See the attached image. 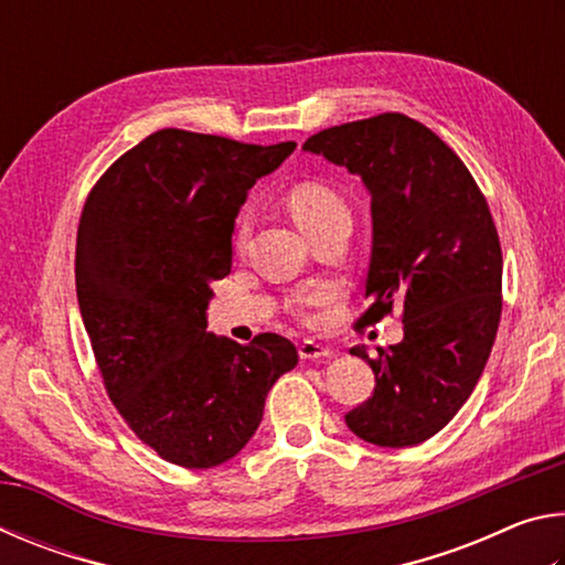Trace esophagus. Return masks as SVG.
Listing matches in <instances>:
<instances>
[{"label":"esophagus","mask_w":565,"mask_h":565,"mask_svg":"<svg viewBox=\"0 0 565 565\" xmlns=\"http://www.w3.org/2000/svg\"><path fill=\"white\" fill-rule=\"evenodd\" d=\"M299 356H301L303 361L331 359V351H329V347H323V343H319V341L306 339V341H301V347H299Z\"/></svg>","instance_id":"1"}]
</instances>
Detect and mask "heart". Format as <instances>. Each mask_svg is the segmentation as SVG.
I'll use <instances>...</instances> for the list:
<instances>
[{
    "instance_id": "heart-1",
    "label": "heart",
    "mask_w": 565,
    "mask_h": 565,
    "mask_svg": "<svg viewBox=\"0 0 565 565\" xmlns=\"http://www.w3.org/2000/svg\"><path fill=\"white\" fill-rule=\"evenodd\" d=\"M289 209L296 222L303 228L306 234H311L313 228L319 224L327 222L329 216L339 214V212H347V204L341 202V196L337 191L319 184V181H303V184H296L289 191ZM248 226H252V216L248 212H244L242 216L236 218V244H244V238L248 234ZM329 291H313V294H306L301 296V303H321L329 299Z\"/></svg>"
}]
</instances>
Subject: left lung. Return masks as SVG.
Segmentation results:
<instances>
[{"label": "left lung", "mask_w": 565, "mask_h": 565, "mask_svg": "<svg viewBox=\"0 0 565 565\" xmlns=\"http://www.w3.org/2000/svg\"><path fill=\"white\" fill-rule=\"evenodd\" d=\"M303 149L359 174L371 194V303L356 327L394 309L404 321V341L379 359L351 349L376 388L347 426L376 446L424 444L471 396L499 331L503 256L489 204L456 151L406 114L323 129Z\"/></svg>", "instance_id": "8db88e82"}]
</instances>
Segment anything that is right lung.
<instances>
[{"mask_svg": "<svg viewBox=\"0 0 565 565\" xmlns=\"http://www.w3.org/2000/svg\"><path fill=\"white\" fill-rule=\"evenodd\" d=\"M294 149L161 129L114 161L84 204L74 262L84 329L111 404L169 463L234 458L276 379L299 363L279 333L242 347L206 331L238 209Z\"/></svg>", "mask_w": 565, "mask_h": 565, "instance_id": "obj_1", "label": "right lung"}]
</instances>
